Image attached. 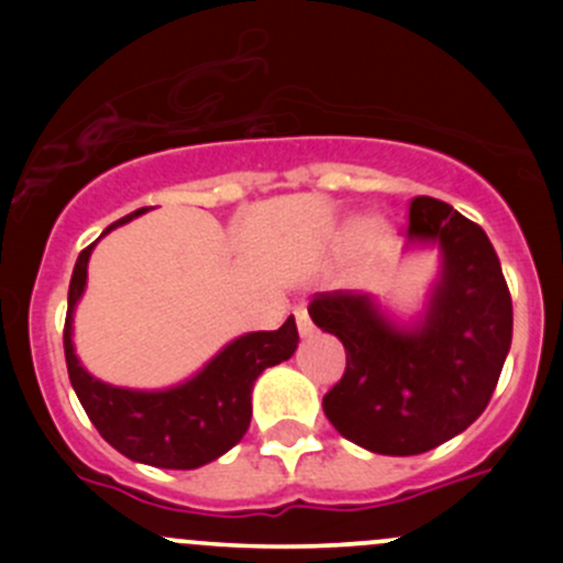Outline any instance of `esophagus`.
<instances>
[{
    "instance_id": "34e87169",
    "label": "esophagus",
    "mask_w": 563,
    "mask_h": 563,
    "mask_svg": "<svg viewBox=\"0 0 563 563\" xmlns=\"http://www.w3.org/2000/svg\"><path fill=\"white\" fill-rule=\"evenodd\" d=\"M294 316H297V327H299V334H302V338H313L316 327H313V321H310L308 305H299V308L294 310Z\"/></svg>"
}]
</instances>
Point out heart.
<instances>
[{
  "label": "heart",
  "instance_id": "obj_1",
  "mask_svg": "<svg viewBox=\"0 0 563 563\" xmlns=\"http://www.w3.org/2000/svg\"><path fill=\"white\" fill-rule=\"evenodd\" d=\"M387 234H389L387 225H384L382 220H373L371 225H367V223H356L354 229H351L349 236H351V240H354V242H365V240H367L373 247H378L384 240H387Z\"/></svg>",
  "mask_w": 563,
  "mask_h": 563
}]
</instances>
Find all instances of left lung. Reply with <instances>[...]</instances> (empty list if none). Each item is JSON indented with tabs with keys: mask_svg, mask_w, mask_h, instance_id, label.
<instances>
[{
	"mask_svg": "<svg viewBox=\"0 0 563 563\" xmlns=\"http://www.w3.org/2000/svg\"><path fill=\"white\" fill-rule=\"evenodd\" d=\"M408 250H439L422 313L395 321L371 294L323 291L310 318L345 349L323 395L343 439L376 455H422L455 439L490 402L512 345V299L485 231L439 198L408 212Z\"/></svg>",
	"mask_w": 563,
	"mask_h": 563,
	"instance_id": "1",
	"label": "left lung"
}]
</instances>
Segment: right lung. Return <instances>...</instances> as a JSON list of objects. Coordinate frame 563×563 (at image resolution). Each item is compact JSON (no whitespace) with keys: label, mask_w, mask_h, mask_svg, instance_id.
Returning <instances> with one entry per match:
<instances>
[{"label":"right lung","mask_w":563,"mask_h":563,"mask_svg":"<svg viewBox=\"0 0 563 563\" xmlns=\"http://www.w3.org/2000/svg\"><path fill=\"white\" fill-rule=\"evenodd\" d=\"M150 207L124 214L100 234L130 223ZM98 242L81 250L67 291L65 360L70 384L98 433L124 457L155 468L190 471L212 463L247 433L255 378L272 365L291 360L299 332L294 316L275 332H247L218 351L196 376L166 389H128L95 378L73 345V316L87 291L89 255Z\"/></svg>","instance_id":"add662e5"}]
</instances>
